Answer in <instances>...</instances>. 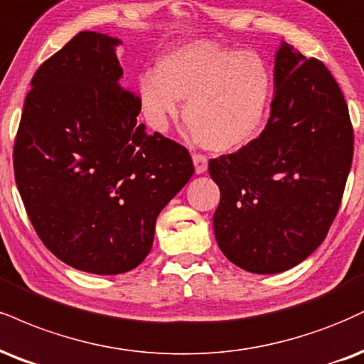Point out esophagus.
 Here are the masks:
<instances>
[{
  "instance_id": "1",
  "label": "esophagus",
  "mask_w": 364,
  "mask_h": 364,
  "mask_svg": "<svg viewBox=\"0 0 364 364\" xmlns=\"http://www.w3.org/2000/svg\"><path fill=\"white\" fill-rule=\"evenodd\" d=\"M193 164H195V171L196 174H203L208 168V161L207 157L201 154H193Z\"/></svg>"
}]
</instances>
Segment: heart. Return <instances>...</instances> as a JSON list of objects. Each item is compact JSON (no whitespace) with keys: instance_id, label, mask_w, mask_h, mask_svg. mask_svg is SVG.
Masks as SVG:
<instances>
[{"instance_id":"1","label":"heart","mask_w":364,"mask_h":364,"mask_svg":"<svg viewBox=\"0 0 364 364\" xmlns=\"http://www.w3.org/2000/svg\"><path fill=\"white\" fill-rule=\"evenodd\" d=\"M139 100L149 124L168 130L185 103V124L201 147L232 152L264 129L274 81L264 57L200 38L169 50L140 76Z\"/></svg>"}]
</instances>
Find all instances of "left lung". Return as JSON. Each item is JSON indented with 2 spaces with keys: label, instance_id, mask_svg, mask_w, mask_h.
I'll list each match as a JSON object with an SVG mask.
<instances>
[{
  "label": "left lung",
  "instance_id": "8db88e82",
  "mask_svg": "<svg viewBox=\"0 0 364 364\" xmlns=\"http://www.w3.org/2000/svg\"><path fill=\"white\" fill-rule=\"evenodd\" d=\"M264 130L208 161L220 188L213 230L220 251L257 274L296 266L322 244L343 200L354 134L329 69L283 43Z\"/></svg>",
  "mask_w": 364,
  "mask_h": 364
}]
</instances>
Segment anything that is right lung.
Wrapping results in <instances>:
<instances>
[{"instance_id": "add662e5", "label": "right lung", "mask_w": 364, "mask_h": 364, "mask_svg": "<svg viewBox=\"0 0 364 364\" xmlns=\"http://www.w3.org/2000/svg\"><path fill=\"white\" fill-rule=\"evenodd\" d=\"M118 38L80 32L32 77L13 147L30 222L54 256L95 274L146 259L157 215L195 173L185 146L139 124Z\"/></svg>"}]
</instances>
